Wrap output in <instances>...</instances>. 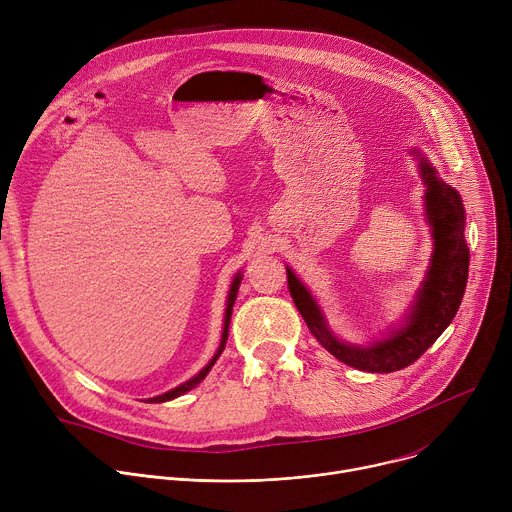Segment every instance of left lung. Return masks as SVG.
<instances>
[{"label":"left lung","instance_id":"left-lung-1","mask_svg":"<svg viewBox=\"0 0 512 512\" xmlns=\"http://www.w3.org/2000/svg\"><path fill=\"white\" fill-rule=\"evenodd\" d=\"M411 154L417 158L419 177L425 185L423 205L431 227L433 254L421 287L399 325L390 327L386 335L368 346L344 342L331 331L313 293L287 266L291 297L317 342L339 362L374 374L403 370L421 358L456 317L468 282L470 250L464 238L466 211L462 197L439 179L435 166L421 150L411 148Z\"/></svg>","mask_w":512,"mask_h":512}]
</instances>
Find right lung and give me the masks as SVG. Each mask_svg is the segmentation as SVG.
I'll return each mask as SVG.
<instances>
[{"mask_svg":"<svg viewBox=\"0 0 512 512\" xmlns=\"http://www.w3.org/2000/svg\"><path fill=\"white\" fill-rule=\"evenodd\" d=\"M240 282H242V270L234 276L232 285H230V293H227V301H225V315H223V329H221V342H219V348H217V352L213 354V358H211V360L205 364V368H201L193 378H189L187 382H183V384L175 386L173 390H168V392L158 394V396H152V399H146L148 403H166V401H173V399H177V396H181V394H185V392L193 390L199 382H203V378L209 374V370L213 368V364L217 362V358L221 356V352H223V348H225V342H227V329H230V319H232V311H234L232 307H234L236 297H238Z\"/></svg>","mask_w":512,"mask_h":512,"instance_id":"1","label":"right lung"}]
</instances>
